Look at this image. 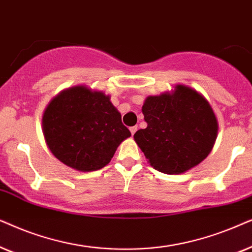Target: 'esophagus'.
I'll use <instances>...</instances> for the list:
<instances>
[{"instance_id": "1", "label": "esophagus", "mask_w": 252, "mask_h": 252, "mask_svg": "<svg viewBox=\"0 0 252 252\" xmlns=\"http://www.w3.org/2000/svg\"><path fill=\"white\" fill-rule=\"evenodd\" d=\"M137 131V126H131V128H130V132H131V135H133V133H135Z\"/></svg>"}]
</instances>
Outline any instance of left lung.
<instances>
[{
	"label": "left lung",
	"mask_w": 252,
	"mask_h": 252,
	"mask_svg": "<svg viewBox=\"0 0 252 252\" xmlns=\"http://www.w3.org/2000/svg\"><path fill=\"white\" fill-rule=\"evenodd\" d=\"M147 126L133 135L154 169L165 174L187 172L209 156L218 122L210 103L190 87L149 96L143 106Z\"/></svg>",
	"instance_id": "8db88e82"
}]
</instances>
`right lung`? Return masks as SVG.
I'll return each instance as SVG.
<instances>
[{"label":"right lung","instance_id":"add662e5","mask_svg":"<svg viewBox=\"0 0 252 252\" xmlns=\"http://www.w3.org/2000/svg\"><path fill=\"white\" fill-rule=\"evenodd\" d=\"M42 130L54 156L80 172L101 169L131 136L109 96L84 86L52 100L43 113Z\"/></svg>","mask_w":252,"mask_h":252}]
</instances>
